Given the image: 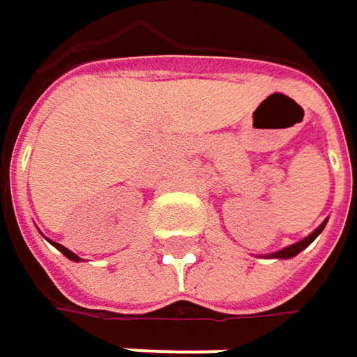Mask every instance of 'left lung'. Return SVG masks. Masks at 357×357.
<instances>
[{"mask_svg": "<svg viewBox=\"0 0 357 357\" xmlns=\"http://www.w3.org/2000/svg\"><path fill=\"white\" fill-rule=\"evenodd\" d=\"M325 225H327V220L325 222H321L308 237H305L303 241H298V243H292L288 245V247H284V249H280V251H274V253H270L268 257H272V259H290V257H294V255H298L305 247H308V245L312 243L319 235H321V231L325 229Z\"/></svg>", "mask_w": 357, "mask_h": 357, "instance_id": "obj_1", "label": "left lung"}]
</instances>
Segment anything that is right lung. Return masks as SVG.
<instances>
[{
    "instance_id": "add662e5",
    "label": "right lung",
    "mask_w": 357,
    "mask_h": 357,
    "mask_svg": "<svg viewBox=\"0 0 357 357\" xmlns=\"http://www.w3.org/2000/svg\"><path fill=\"white\" fill-rule=\"evenodd\" d=\"M49 241H50V239H49ZM50 243L54 245V247H56V249H59V251H61V253H63V255H65V257H69V259H71V261H82V257H79V255H75V253H73V251H69V249H67V247H63V245L54 243V241H50Z\"/></svg>"
}]
</instances>
